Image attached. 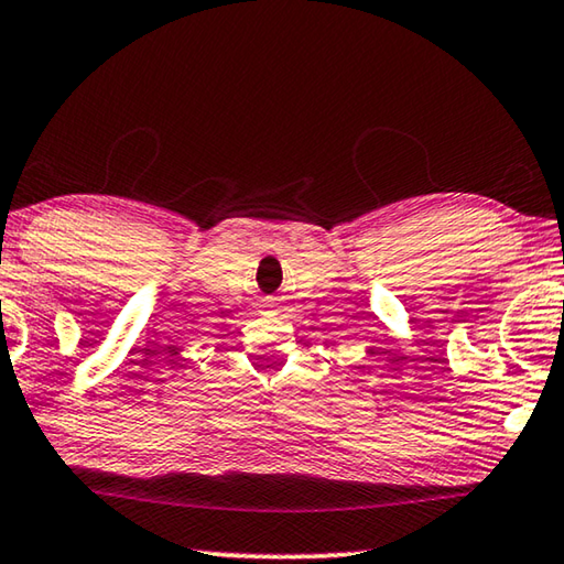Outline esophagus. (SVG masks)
<instances>
[{"mask_svg": "<svg viewBox=\"0 0 564 564\" xmlns=\"http://www.w3.org/2000/svg\"><path fill=\"white\" fill-rule=\"evenodd\" d=\"M275 305V299H263V308H273Z\"/></svg>", "mask_w": 564, "mask_h": 564, "instance_id": "obj_1", "label": "esophagus"}]
</instances>
